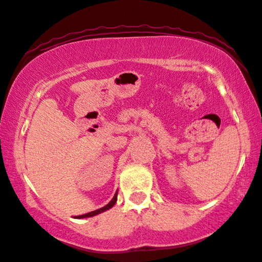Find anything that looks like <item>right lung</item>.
<instances>
[{"mask_svg": "<svg viewBox=\"0 0 262 262\" xmlns=\"http://www.w3.org/2000/svg\"><path fill=\"white\" fill-rule=\"evenodd\" d=\"M116 202H117V192L115 193V196H114V198L111 199V202L108 204V205H105L104 207H102V208H99V209H97V210H93V211H91V213H88V214H84V215H81V216H76V219H85V217H91V216H96V215H98V214H100V213H102V211H105V210H108V209H110L111 207H113V206L116 204Z\"/></svg>", "mask_w": 262, "mask_h": 262, "instance_id": "obj_1", "label": "right lung"}]
</instances>
